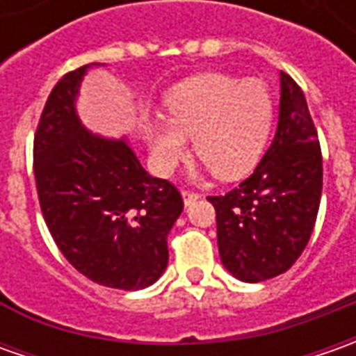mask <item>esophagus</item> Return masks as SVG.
<instances>
[{"mask_svg": "<svg viewBox=\"0 0 356 356\" xmlns=\"http://www.w3.org/2000/svg\"><path fill=\"white\" fill-rule=\"evenodd\" d=\"M182 198H184L186 206H192L196 200H200V194L198 192H188V190H184V192H182Z\"/></svg>", "mask_w": 356, "mask_h": 356, "instance_id": "esophagus-1", "label": "esophagus"}]
</instances>
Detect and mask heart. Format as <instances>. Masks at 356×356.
<instances>
[{
    "label": "heart",
    "instance_id": "b5f03b06",
    "mask_svg": "<svg viewBox=\"0 0 356 356\" xmlns=\"http://www.w3.org/2000/svg\"><path fill=\"white\" fill-rule=\"evenodd\" d=\"M168 122L152 120L146 143L152 168L166 176L184 158L186 138L196 156L222 180H236L255 168L273 127L275 104L264 81L198 75L164 97Z\"/></svg>",
    "mask_w": 356,
    "mask_h": 356
}]
</instances>
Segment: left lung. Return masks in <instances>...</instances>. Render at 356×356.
<instances>
[{
	"label": "left lung",
	"mask_w": 356,
	"mask_h": 356,
	"mask_svg": "<svg viewBox=\"0 0 356 356\" xmlns=\"http://www.w3.org/2000/svg\"><path fill=\"white\" fill-rule=\"evenodd\" d=\"M321 190V148L305 95L280 73V120L266 156L238 188L208 198L224 267L245 283L285 273L311 238Z\"/></svg>",
	"instance_id": "left-lung-1"
}]
</instances>
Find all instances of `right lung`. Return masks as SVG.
Masks as SVG:
<instances>
[{
  "label": "right lung",
  "mask_w": 356,
  "mask_h": 356,
  "mask_svg": "<svg viewBox=\"0 0 356 356\" xmlns=\"http://www.w3.org/2000/svg\"><path fill=\"white\" fill-rule=\"evenodd\" d=\"M90 63L49 95L33 143L41 212L67 261L90 281L124 291L152 285L168 266L180 192L144 170L127 136L89 130L76 97Z\"/></svg>",
  "instance_id": "1"
}]
</instances>
